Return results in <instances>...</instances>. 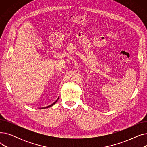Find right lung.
Masks as SVG:
<instances>
[{
    "label": "right lung",
    "mask_w": 147,
    "mask_h": 147,
    "mask_svg": "<svg viewBox=\"0 0 147 147\" xmlns=\"http://www.w3.org/2000/svg\"><path fill=\"white\" fill-rule=\"evenodd\" d=\"M58 99L57 100V101H55V102H54L53 104H52L51 105H49V106H47V107H43V108H42V109H46V108H49V107H52L53 105H54V104H55L57 102V101H58Z\"/></svg>",
    "instance_id": "right-lung-1"
}]
</instances>
